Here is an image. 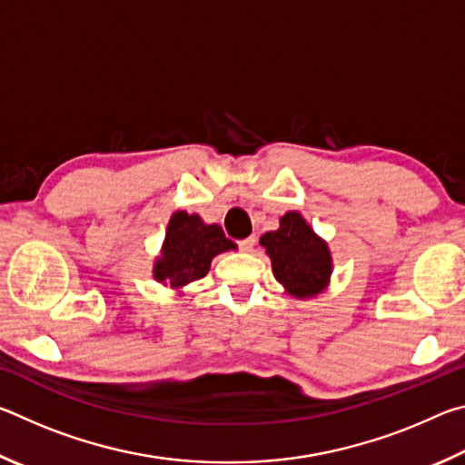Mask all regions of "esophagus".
<instances>
[{"instance_id": "esophagus-1", "label": "esophagus", "mask_w": 465, "mask_h": 465, "mask_svg": "<svg viewBox=\"0 0 465 465\" xmlns=\"http://www.w3.org/2000/svg\"><path fill=\"white\" fill-rule=\"evenodd\" d=\"M254 246H256V235H250V238L240 242V248L243 252H252V248H254Z\"/></svg>"}]
</instances>
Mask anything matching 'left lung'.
Masks as SVG:
<instances>
[{
	"instance_id": "obj_1",
	"label": "left lung",
	"mask_w": 465,
	"mask_h": 465,
	"mask_svg": "<svg viewBox=\"0 0 465 465\" xmlns=\"http://www.w3.org/2000/svg\"><path fill=\"white\" fill-rule=\"evenodd\" d=\"M261 246L287 295L313 299L328 289L334 271L332 252L299 211H287L279 219V230L261 235Z\"/></svg>"
}]
</instances>
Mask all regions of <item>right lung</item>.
Wrapping results in <instances>:
<instances>
[{"instance_id": "add662e5", "label": "right lung", "mask_w": 465, "mask_h": 465, "mask_svg": "<svg viewBox=\"0 0 465 465\" xmlns=\"http://www.w3.org/2000/svg\"><path fill=\"white\" fill-rule=\"evenodd\" d=\"M235 248L217 223H204L196 213L174 211L155 256L153 279L163 287L183 291L209 272L215 256Z\"/></svg>"}]
</instances>
